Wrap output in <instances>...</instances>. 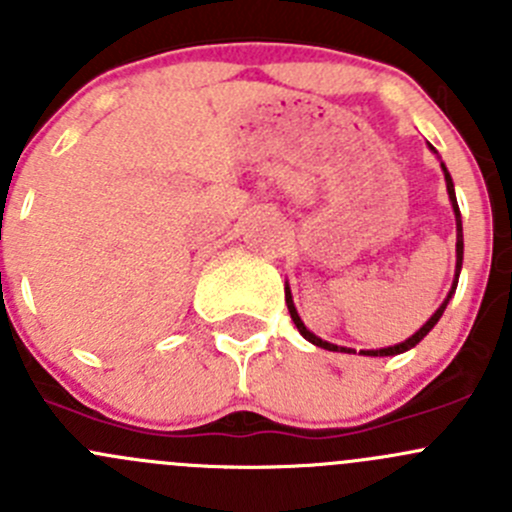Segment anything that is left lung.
I'll return each instance as SVG.
<instances>
[{
    "label": "left lung",
    "mask_w": 512,
    "mask_h": 512,
    "mask_svg": "<svg viewBox=\"0 0 512 512\" xmlns=\"http://www.w3.org/2000/svg\"><path fill=\"white\" fill-rule=\"evenodd\" d=\"M428 148H431V151L436 153V148H433V146H428ZM441 170H443V178H446L448 200H451L453 215H456V275H453V285H451V289H448V294H446V299H443V302H441V307H438L436 312L431 314V319H428V322L423 324V327L418 329L416 334H411V337H409V339H404V342H401V344H394V347H384V349H361L359 354H364V356H396V354H404V352H409V349H414L416 344L421 342V339L426 337V334L431 332L433 327H436V324H438V319H441V317H443V312H446V307H448V302H451V297H453V294H456V287H458V277H461V267H463V223H461V210H458L456 188H453V180H451V173H448L446 163H441ZM285 299H287V309H289V314H292V322H294V327L299 329V334H302V337L307 339V342H312L314 347L329 349V352L356 354L354 349H349V347H339V344L324 342L322 337H317V334H314V332H309V329L304 327L302 317H299L297 307H294V299H292V289H289V282H285Z\"/></svg>",
    "instance_id": "obj_1"
}]
</instances>
